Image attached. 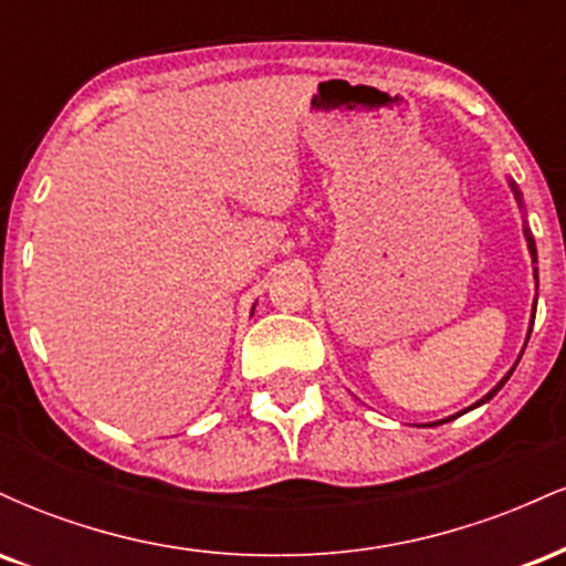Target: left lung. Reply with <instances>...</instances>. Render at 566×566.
Wrapping results in <instances>:
<instances>
[{"instance_id":"1","label":"left lung","mask_w":566,"mask_h":566,"mask_svg":"<svg viewBox=\"0 0 566 566\" xmlns=\"http://www.w3.org/2000/svg\"><path fill=\"white\" fill-rule=\"evenodd\" d=\"M509 184H511V191H513V197H516V201H518V207H522V210H524V201H522V193H518V188H516V184H513V180H509ZM524 239H527V250H530V255H532V263H537V250H535V239H532V233H530V229H527V223H524ZM535 284H537V269H535ZM535 311H537V297H535V303H532V319H530V329H527V340H530V333H532V324H535ZM524 346H527V343H524ZM518 359H522V356H518ZM516 365H518V361H516ZM516 365H513V367L509 369V373H505V378H503V380H500V382H497V386H495V388H492V391H490V394H484V396H482V399H479V401H476V405H471L469 409H476V407H482V405H486V401H490V399H492V396H495V394L500 391V388H503V386H505V380H509V378H511V373H513V369H516ZM469 409H463V412H469ZM463 412H458V415H463ZM458 415H450V418H444V420H437V423H426V426H441V423H450V420H454V418H458Z\"/></svg>"}]
</instances>
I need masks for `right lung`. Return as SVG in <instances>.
Returning <instances> with one entry per match:
<instances>
[{"mask_svg": "<svg viewBox=\"0 0 566 566\" xmlns=\"http://www.w3.org/2000/svg\"><path fill=\"white\" fill-rule=\"evenodd\" d=\"M252 311H255V305H252Z\"/></svg>", "mask_w": 566, "mask_h": 566, "instance_id": "right-lung-1", "label": "right lung"}]
</instances>
